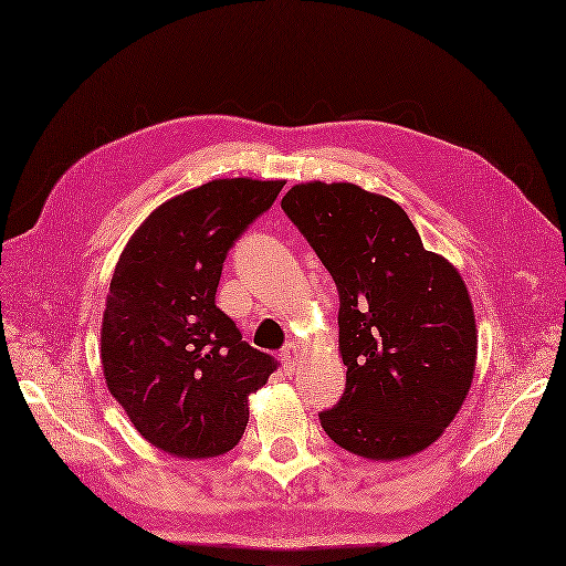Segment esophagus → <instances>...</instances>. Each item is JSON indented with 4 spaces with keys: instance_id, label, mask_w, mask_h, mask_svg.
<instances>
[{
    "instance_id": "1",
    "label": "esophagus",
    "mask_w": 566,
    "mask_h": 566,
    "mask_svg": "<svg viewBox=\"0 0 566 566\" xmlns=\"http://www.w3.org/2000/svg\"><path fill=\"white\" fill-rule=\"evenodd\" d=\"M280 357H282V366L286 373H296V366L301 361V345H296V343L284 345Z\"/></svg>"
}]
</instances>
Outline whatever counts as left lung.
I'll return each mask as SVG.
<instances>
[{
  "mask_svg": "<svg viewBox=\"0 0 566 566\" xmlns=\"http://www.w3.org/2000/svg\"><path fill=\"white\" fill-rule=\"evenodd\" d=\"M284 214L338 286L347 385L319 412L333 443L403 459L441 438L471 389L478 331L464 280L394 200L357 184L289 188Z\"/></svg>",
  "mask_w": 566,
  "mask_h": 566,
  "instance_id": "8db88e82",
  "label": "left lung"
}]
</instances>
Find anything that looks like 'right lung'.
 I'll list each match as a JSON object with an SVG mask.
<instances>
[{
    "mask_svg": "<svg viewBox=\"0 0 566 566\" xmlns=\"http://www.w3.org/2000/svg\"><path fill=\"white\" fill-rule=\"evenodd\" d=\"M284 181L214 179L163 202L125 244L102 319V370L135 429L163 452L233 450L251 391L277 361L214 303L230 247Z\"/></svg>",
    "mask_w": 566,
    "mask_h": 566,
    "instance_id": "1",
    "label": "right lung"
}]
</instances>
